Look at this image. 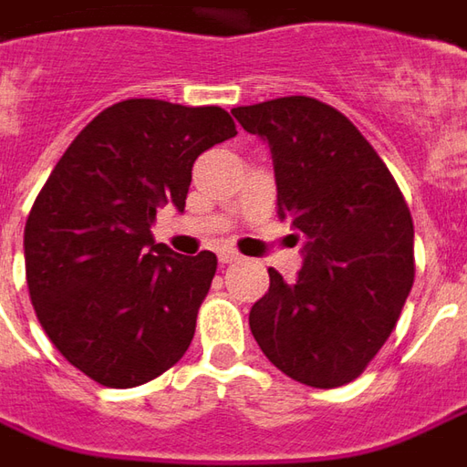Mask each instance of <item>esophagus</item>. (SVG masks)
<instances>
[{"label":"esophagus","mask_w":467,"mask_h":467,"mask_svg":"<svg viewBox=\"0 0 467 467\" xmlns=\"http://www.w3.org/2000/svg\"><path fill=\"white\" fill-rule=\"evenodd\" d=\"M241 254L236 252V249H231V246H221L218 249V262L221 265H231V262H239Z\"/></svg>","instance_id":"1"}]
</instances>
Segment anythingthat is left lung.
Instances as JSON below:
<instances>
[{
  "label": "left lung",
  "instance_id": "obj_1",
  "mask_svg": "<svg viewBox=\"0 0 467 467\" xmlns=\"http://www.w3.org/2000/svg\"><path fill=\"white\" fill-rule=\"evenodd\" d=\"M231 114L272 150L276 215L305 241L295 282L269 269L249 326L282 374L315 389L350 384L374 361L414 282V223L384 160L337 109L282 96Z\"/></svg>",
  "mask_w": 467,
  "mask_h": 467
}]
</instances>
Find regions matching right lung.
I'll use <instances>...</instances> for the list:
<instances>
[{
    "label": "right lung",
    "instance_id": "obj_1",
    "mask_svg": "<svg viewBox=\"0 0 467 467\" xmlns=\"http://www.w3.org/2000/svg\"><path fill=\"white\" fill-rule=\"evenodd\" d=\"M236 137L221 106L127 99L88 121L25 223V275L40 326L67 363L111 389L152 381L185 356L213 252L154 244L157 208H185L192 162Z\"/></svg>",
    "mask_w": 467,
    "mask_h": 467
}]
</instances>
